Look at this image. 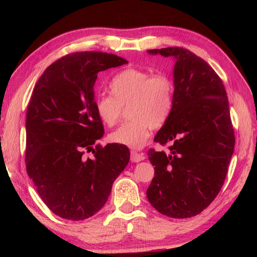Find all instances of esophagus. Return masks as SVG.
<instances>
[{
	"instance_id": "1",
	"label": "esophagus",
	"mask_w": 257,
	"mask_h": 257,
	"mask_svg": "<svg viewBox=\"0 0 257 257\" xmlns=\"http://www.w3.org/2000/svg\"><path fill=\"white\" fill-rule=\"evenodd\" d=\"M146 159V155L145 153H139L137 151H131V161L132 162H135V163H138L141 161H144Z\"/></svg>"
}]
</instances>
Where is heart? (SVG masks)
Masks as SVG:
<instances>
[{
	"label": "heart",
	"instance_id": "obj_1",
	"mask_svg": "<svg viewBox=\"0 0 257 257\" xmlns=\"http://www.w3.org/2000/svg\"><path fill=\"white\" fill-rule=\"evenodd\" d=\"M109 91L111 95L103 94L95 99L100 121L108 126L114 125L125 106L132 119L110 133L112 143L139 149L147 144L151 130L162 127L173 112L175 87L165 74L152 75L145 69L130 67L113 77Z\"/></svg>",
	"mask_w": 257,
	"mask_h": 257
}]
</instances>
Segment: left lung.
Returning <instances> with one entry per match:
<instances>
[{
  "label": "left lung",
  "mask_w": 257,
  "mask_h": 257,
  "mask_svg": "<svg viewBox=\"0 0 257 257\" xmlns=\"http://www.w3.org/2000/svg\"><path fill=\"white\" fill-rule=\"evenodd\" d=\"M148 53L176 63L173 112L154 137L173 145L168 154L148 152L154 177L147 197L160 213L186 219L212 203L226 177L235 147L228 99L220 77L196 54L179 47Z\"/></svg>",
  "instance_id": "left-lung-1"
}]
</instances>
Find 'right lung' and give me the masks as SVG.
I'll return each instance as SVG.
<instances>
[{
  "mask_svg": "<svg viewBox=\"0 0 257 257\" xmlns=\"http://www.w3.org/2000/svg\"><path fill=\"white\" fill-rule=\"evenodd\" d=\"M126 63L115 54L76 52L49 65L35 84L26 119L27 173L62 219L82 221L99 211L128 164L126 146L93 148L104 135L94 105L97 74Z\"/></svg>",
  "mask_w": 257,
  "mask_h": 257,
  "instance_id": "1",
  "label": "right lung"
}]
</instances>
